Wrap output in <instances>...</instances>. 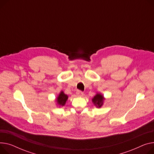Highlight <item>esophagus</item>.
I'll use <instances>...</instances> for the list:
<instances>
[{"label": "esophagus", "mask_w": 154, "mask_h": 154, "mask_svg": "<svg viewBox=\"0 0 154 154\" xmlns=\"http://www.w3.org/2000/svg\"><path fill=\"white\" fill-rule=\"evenodd\" d=\"M76 94L79 97H82L83 95H84V93H83V91H82L80 90H77L76 91Z\"/></svg>", "instance_id": "esophagus-1"}]
</instances>
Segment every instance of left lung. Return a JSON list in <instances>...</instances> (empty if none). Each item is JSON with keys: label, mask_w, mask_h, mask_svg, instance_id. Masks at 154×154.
<instances>
[{"label": "left lung", "mask_w": 154, "mask_h": 154, "mask_svg": "<svg viewBox=\"0 0 154 154\" xmlns=\"http://www.w3.org/2000/svg\"><path fill=\"white\" fill-rule=\"evenodd\" d=\"M104 98L100 94H97L94 98L92 99V101H93L94 103H95V105H97L98 107H101V105H103V100Z\"/></svg>", "instance_id": "1"}]
</instances>
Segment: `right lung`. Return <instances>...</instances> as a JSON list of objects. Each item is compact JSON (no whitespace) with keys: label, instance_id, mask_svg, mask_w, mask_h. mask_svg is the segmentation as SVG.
Returning a JSON list of instances; mask_svg holds the SVG:
<instances>
[{"label":"right lung","instance_id":"right-lung-1","mask_svg":"<svg viewBox=\"0 0 154 154\" xmlns=\"http://www.w3.org/2000/svg\"><path fill=\"white\" fill-rule=\"evenodd\" d=\"M68 98L67 95H65L63 91H61L59 97H57V103L59 105L64 106Z\"/></svg>","mask_w":154,"mask_h":154}]
</instances>
